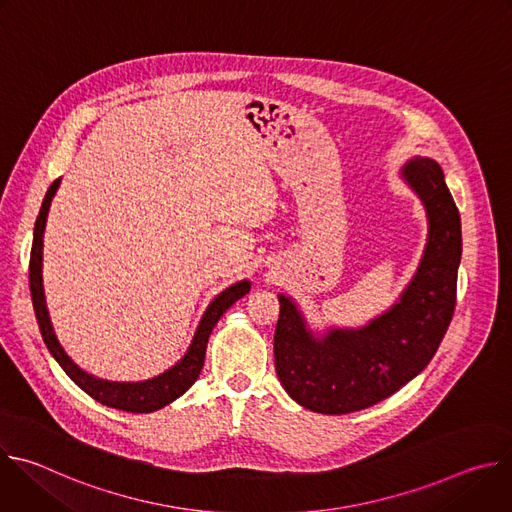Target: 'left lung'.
Here are the masks:
<instances>
[{"label": "left lung", "mask_w": 512, "mask_h": 512, "mask_svg": "<svg viewBox=\"0 0 512 512\" xmlns=\"http://www.w3.org/2000/svg\"><path fill=\"white\" fill-rule=\"evenodd\" d=\"M427 212L421 263L391 310L364 328L314 336L294 300L279 294L275 371L302 407L344 415L367 409L415 379L452 322L462 257L460 212L440 164L415 156L401 172Z\"/></svg>", "instance_id": "8db88e82"}]
</instances>
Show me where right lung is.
<instances>
[{
  "label": "right lung",
  "mask_w": 512,
  "mask_h": 512,
  "mask_svg": "<svg viewBox=\"0 0 512 512\" xmlns=\"http://www.w3.org/2000/svg\"><path fill=\"white\" fill-rule=\"evenodd\" d=\"M60 186V178L54 180L44 196L40 214L36 218L34 225V241H32V255H30V291H32V302H34V312L36 320L44 338V344L48 346L50 354L56 358V362L62 367V371L75 381L87 395H91L95 401L129 411V413H152L158 411L172 401H176L180 395H184L194 381L198 379L202 367H204V354H206V344L212 328L216 322L221 320V316L245 294H249L251 283L247 279L227 287L221 291L206 308L194 338L186 350V354L174 364L172 369L164 371L162 375L148 379V381H139V383H117V381H103L87 371H83L79 364L72 360L64 348L60 346L50 316L46 308V298H44V285H42V247H44V227H46V216L50 210V202Z\"/></svg>",
  "instance_id": "obj_1"
}]
</instances>
